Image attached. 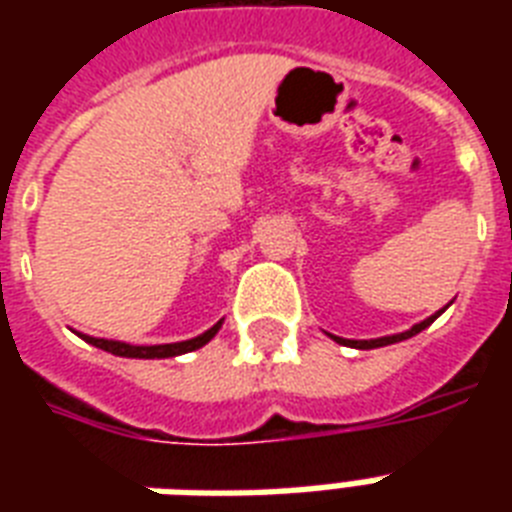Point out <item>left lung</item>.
I'll use <instances>...</instances> for the list:
<instances>
[{
  "label": "left lung",
  "instance_id": "8db88e82",
  "mask_svg": "<svg viewBox=\"0 0 512 512\" xmlns=\"http://www.w3.org/2000/svg\"><path fill=\"white\" fill-rule=\"evenodd\" d=\"M441 313V311H438ZM436 316H430V319H425L422 324H417V327H412L409 332H401V335H393V337H380V340H342V337H335L340 345H353V348H361V350H372V348H382V345H393V342H401V340H409V337H414L417 332H422L425 327H430L433 321L438 319Z\"/></svg>",
  "mask_w": 512,
  "mask_h": 512
}]
</instances>
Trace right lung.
<instances>
[{"label":"right lung","mask_w":512,"mask_h":512,"mask_svg":"<svg viewBox=\"0 0 512 512\" xmlns=\"http://www.w3.org/2000/svg\"><path fill=\"white\" fill-rule=\"evenodd\" d=\"M220 324H223V321H217L215 327L207 329L204 335L193 337V340L170 342V345H127V342L100 340V337H87V335H82V337L90 342V345H95V348L108 350V353H114V356H124V358H172V356H180V353H188V350L201 348V345H207V342L217 335Z\"/></svg>","instance_id":"add662e5"}]
</instances>
